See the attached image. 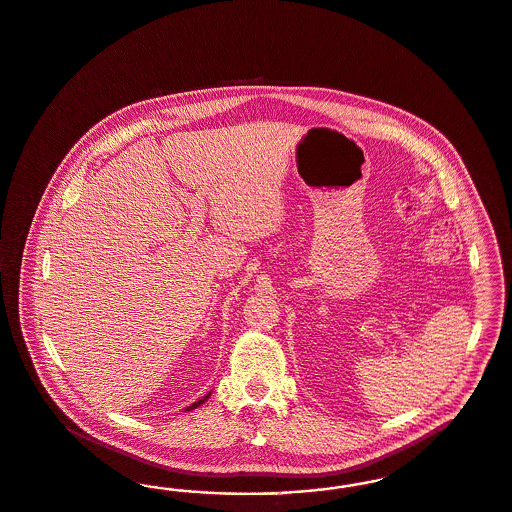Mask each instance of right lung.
Returning <instances> with one entry per match:
<instances>
[{"instance_id":"obj_1","label":"right lung","mask_w":512,"mask_h":512,"mask_svg":"<svg viewBox=\"0 0 512 512\" xmlns=\"http://www.w3.org/2000/svg\"><path fill=\"white\" fill-rule=\"evenodd\" d=\"M209 395H211V393H207V395H205V397H203V399H199V401H195V403H192V405H190V407H188V409H186V411H194V409H197V407H199V405H203V403H205V401H207V399H209Z\"/></svg>"}]
</instances>
